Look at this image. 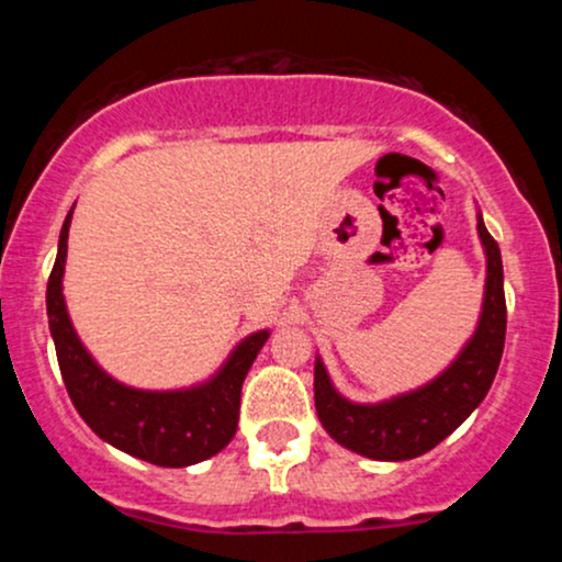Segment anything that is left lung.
Here are the masks:
<instances>
[{"mask_svg":"<svg viewBox=\"0 0 562 562\" xmlns=\"http://www.w3.org/2000/svg\"><path fill=\"white\" fill-rule=\"evenodd\" d=\"M479 235L486 250V290L479 327L460 357L436 380L393 396L391 402L353 404L333 389L322 359L314 362V404L319 423L340 447L370 460H412L441 443L486 398L505 348L507 306L499 245L488 235L481 214Z\"/></svg>","mask_w":562,"mask_h":562,"instance_id":"8db88e82","label":"left lung"}]
</instances>
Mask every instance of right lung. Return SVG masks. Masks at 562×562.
<instances>
[{
	"label": "right lung",
	"mask_w": 562,
	"mask_h": 562,
	"mask_svg": "<svg viewBox=\"0 0 562 562\" xmlns=\"http://www.w3.org/2000/svg\"><path fill=\"white\" fill-rule=\"evenodd\" d=\"M74 209L60 229L57 259L47 282V317L57 364L70 402L83 423L102 441L160 468H187L209 460L232 441L240 415L243 380L269 330H259L232 351L227 364L209 383L187 391H137L119 383L89 357L70 325L63 299L68 227Z\"/></svg>",
	"instance_id": "1"
}]
</instances>
